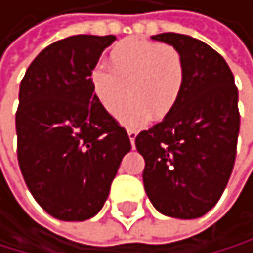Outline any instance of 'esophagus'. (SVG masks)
<instances>
[{"label": "esophagus", "mask_w": 253, "mask_h": 253, "mask_svg": "<svg viewBox=\"0 0 253 253\" xmlns=\"http://www.w3.org/2000/svg\"><path fill=\"white\" fill-rule=\"evenodd\" d=\"M127 135H129L130 143H132V145H134V143H135V137H137V132H135L134 129H129V130H127Z\"/></svg>", "instance_id": "1"}]
</instances>
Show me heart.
Returning a JSON list of instances; mask_svg holds the SVG:
<instances>
[{
    "mask_svg": "<svg viewBox=\"0 0 253 253\" xmlns=\"http://www.w3.org/2000/svg\"><path fill=\"white\" fill-rule=\"evenodd\" d=\"M111 71L95 67L90 74L95 98L101 108L116 114L129 98L134 100L119 113L127 127H140L150 119H163L181 98L186 69L176 48L145 38H126L110 53Z\"/></svg>",
    "mask_w": 253,
    "mask_h": 253,
    "instance_id": "obj_1",
    "label": "heart"
}]
</instances>
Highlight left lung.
Segmentation results:
<instances>
[{"instance_id": "obj_1", "label": "left lung", "mask_w": 253, "mask_h": 253, "mask_svg": "<svg viewBox=\"0 0 253 253\" xmlns=\"http://www.w3.org/2000/svg\"><path fill=\"white\" fill-rule=\"evenodd\" d=\"M152 38L181 53L186 79L174 110L135 137L145 160L143 187L160 213L195 219L216 205L234 168L237 87L228 63L207 43L172 32Z\"/></svg>"}]
</instances>
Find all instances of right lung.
<instances>
[{
    "instance_id": "right-lung-1",
    "label": "right lung",
    "mask_w": 253,
    "mask_h": 253,
    "mask_svg": "<svg viewBox=\"0 0 253 253\" xmlns=\"http://www.w3.org/2000/svg\"><path fill=\"white\" fill-rule=\"evenodd\" d=\"M114 35L51 43L25 71L16 111L17 160L30 194L61 221L101 210L121 160L126 129L95 98L90 74Z\"/></svg>"
}]
</instances>
